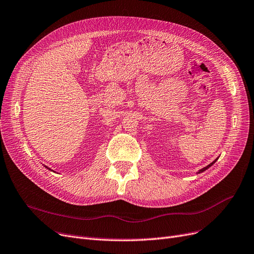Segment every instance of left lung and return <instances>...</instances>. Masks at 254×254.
I'll return each mask as SVG.
<instances>
[{
  "label": "left lung",
  "mask_w": 254,
  "mask_h": 254,
  "mask_svg": "<svg viewBox=\"0 0 254 254\" xmlns=\"http://www.w3.org/2000/svg\"><path fill=\"white\" fill-rule=\"evenodd\" d=\"M216 160H217V159H216ZM216 160H215V161H212V162H211V164H209V165H208L207 167H205V168H203V169H201V170L199 171V173H201V172H204L205 170H207V169H208V168H209L210 166H212V165H214V164H215V162H216Z\"/></svg>",
  "instance_id": "left-lung-1"
}]
</instances>
